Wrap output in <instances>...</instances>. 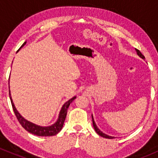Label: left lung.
Wrapping results in <instances>:
<instances>
[{"label": "left lung", "mask_w": 158, "mask_h": 158, "mask_svg": "<svg viewBox=\"0 0 158 158\" xmlns=\"http://www.w3.org/2000/svg\"><path fill=\"white\" fill-rule=\"evenodd\" d=\"M136 51H137V53H138V55L140 57H141V58L144 59H144H145V57H144V55H143V54L141 53V52H140V50H138V49H136ZM92 124H93V127H94V128H95V131H96V133L98 134V135H99L100 136L103 137V138H109V139H112V138H114V137L109 136V135H105L104 133H102V132L101 131L99 130V129H98V128H97L96 125H95V122H94V119H93V117H92Z\"/></svg>", "instance_id": "obj_1"}]
</instances>
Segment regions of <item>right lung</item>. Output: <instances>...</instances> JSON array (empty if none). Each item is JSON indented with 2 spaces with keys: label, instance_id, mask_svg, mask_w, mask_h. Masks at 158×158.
<instances>
[{
  "label": "right lung",
  "instance_id": "1",
  "mask_svg": "<svg viewBox=\"0 0 158 158\" xmlns=\"http://www.w3.org/2000/svg\"><path fill=\"white\" fill-rule=\"evenodd\" d=\"M26 43L27 42L23 43V44L20 47V48H21L22 47H23V46L26 44ZM9 95H10L11 105H12L13 110H14V114H15L16 117H17V120H18V122H20L21 126L23 127L25 130L27 131L30 132V133L33 134V135H36V136H45V137L53 136V135H56V134H58L60 131H61V129L63 128V124H64L65 119H66L68 108H69L70 103H71L75 98H76V96L73 97V98H72L71 99H69V101L66 102L63 105V106L62 107L61 111H60V115H59L58 120H57V122H56L55 124H53V125H51V126L41 127V126H38V125H35V124L31 123V122H28V121H27L26 119L23 118L19 114L18 111H17L14 103H13L12 98H11L10 97V91H9Z\"/></svg>",
  "mask_w": 158,
  "mask_h": 158
}]
</instances>
